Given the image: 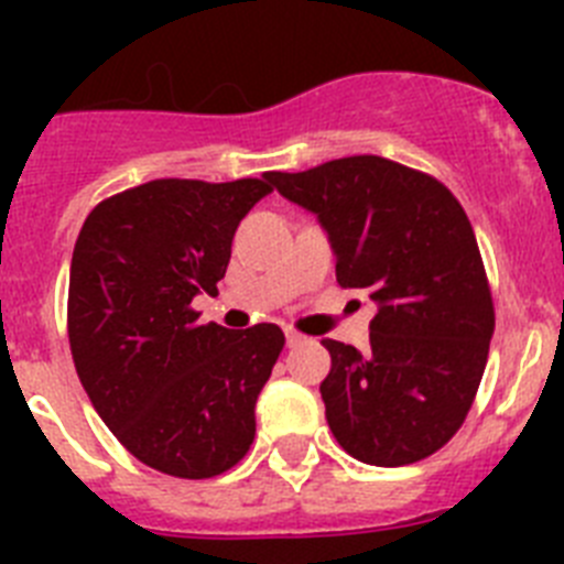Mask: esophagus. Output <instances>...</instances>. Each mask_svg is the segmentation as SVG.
I'll return each instance as SVG.
<instances>
[{
    "label": "esophagus",
    "instance_id": "1",
    "mask_svg": "<svg viewBox=\"0 0 564 564\" xmlns=\"http://www.w3.org/2000/svg\"><path fill=\"white\" fill-rule=\"evenodd\" d=\"M285 341H288V347H299V344H305V336L296 330H285Z\"/></svg>",
    "mask_w": 564,
    "mask_h": 564
}]
</instances>
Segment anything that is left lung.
<instances>
[{
    "instance_id": "8db88e82",
    "label": "left lung",
    "mask_w": 564,
    "mask_h": 564,
    "mask_svg": "<svg viewBox=\"0 0 564 564\" xmlns=\"http://www.w3.org/2000/svg\"><path fill=\"white\" fill-rule=\"evenodd\" d=\"M265 177L325 226L338 285L378 305L370 350L322 341L333 361L322 381L333 437L370 466L435 455L466 421L495 336L491 288L463 206L432 174L378 154Z\"/></svg>"
}]
</instances>
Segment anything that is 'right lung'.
Masks as SVG:
<instances>
[{
    "label": "right lung",
    "instance_id": "1",
    "mask_svg": "<svg viewBox=\"0 0 564 564\" xmlns=\"http://www.w3.org/2000/svg\"><path fill=\"white\" fill-rule=\"evenodd\" d=\"M271 186L163 177L98 203L69 265L76 372L112 435L147 466L206 480L257 435L253 406L285 347L276 325H200L192 299L217 293L239 220Z\"/></svg>",
    "mask_w": 564,
    "mask_h": 564
}]
</instances>
